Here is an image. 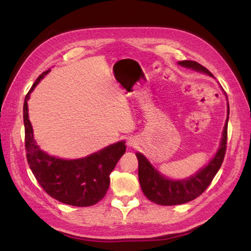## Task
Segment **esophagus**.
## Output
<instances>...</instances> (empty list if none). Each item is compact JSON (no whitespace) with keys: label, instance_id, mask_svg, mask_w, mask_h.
<instances>
[{"label":"esophagus","instance_id":"esophagus-1","mask_svg":"<svg viewBox=\"0 0 251 251\" xmlns=\"http://www.w3.org/2000/svg\"><path fill=\"white\" fill-rule=\"evenodd\" d=\"M127 146L129 148H134L138 146V141L135 139V138H128V139H127Z\"/></svg>","mask_w":251,"mask_h":251}]
</instances>
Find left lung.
Returning a JSON list of instances; mask_svg holds the SVG:
<instances>
[{
  "instance_id": "1",
  "label": "left lung",
  "mask_w": 251,
  "mask_h": 251,
  "mask_svg": "<svg viewBox=\"0 0 251 251\" xmlns=\"http://www.w3.org/2000/svg\"><path fill=\"white\" fill-rule=\"evenodd\" d=\"M178 65L193 70L195 72L204 73L211 77L215 76L202 67L200 63L192 60L178 61ZM225 93V92H223ZM226 95V93H225ZM226 100L227 96L226 95ZM226 120L225 127H223L222 137L220 140L219 148H218L215 155L212 156L208 164L201 167L199 172L184 179H172L167 176L163 175L158 169L153 166L151 162L143 155L142 153L137 152L136 156L139 163L138 176H139V182L141 190L149 200L163 206H174L181 205L191 201L199 197L204 192L208 185L217 175L218 170L220 169L223 158H225L226 148V136H227V122L228 114H230V106L227 101Z\"/></svg>"
}]
</instances>
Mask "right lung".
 I'll use <instances>...</instances> for the list:
<instances>
[{
    "label": "right lung",
    "instance_id": "add662e5",
    "mask_svg": "<svg viewBox=\"0 0 251 251\" xmlns=\"http://www.w3.org/2000/svg\"><path fill=\"white\" fill-rule=\"evenodd\" d=\"M50 69L36 78L24 103L25 151L28 164L37 182L52 199L71 206H93L103 199L110 185V174L126 151L125 141L110 145L89 155L67 159L42 150L37 145L29 120L28 100L36 85Z\"/></svg>",
    "mask_w": 251,
    "mask_h": 251
}]
</instances>
